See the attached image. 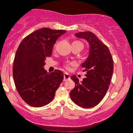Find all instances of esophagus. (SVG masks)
<instances>
[{
    "label": "esophagus",
    "mask_w": 133,
    "mask_h": 133,
    "mask_svg": "<svg viewBox=\"0 0 133 133\" xmlns=\"http://www.w3.org/2000/svg\"><path fill=\"white\" fill-rule=\"evenodd\" d=\"M70 76L68 73H64V81H67V80L70 79Z\"/></svg>",
    "instance_id": "esophagus-1"
}]
</instances>
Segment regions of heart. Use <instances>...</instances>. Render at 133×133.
Wrapping results in <instances>:
<instances>
[{
	"mask_svg": "<svg viewBox=\"0 0 133 133\" xmlns=\"http://www.w3.org/2000/svg\"><path fill=\"white\" fill-rule=\"evenodd\" d=\"M73 43H79V44H81L82 45H83V44L81 43V42H79V41H75V42H73ZM64 66H65V68H66V70H70V63H65V65H64Z\"/></svg>",
	"mask_w": 133,
	"mask_h": 133,
	"instance_id": "b5f03b06",
	"label": "heart"
}]
</instances>
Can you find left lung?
Listing matches in <instances>:
<instances>
[{"label": "left lung", "instance_id": "left-lung-1", "mask_svg": "<svg viewBox=\"0 0 133 133\" xmlns=\"http://www.w3.org/2000/svg\"><path fill=\"white\" fill-rule=\"evenodd\" d=\"M75 36L86 39L90 50L82 64L86 78L79 82L75 75L71 77L75 87L70 92V97L78 106L88 109L99 104L105 96L114 72V60L108 47L92 32H80Z\"/></svg>", "mask_w": 133, "mask_h": 133}]
</instances>
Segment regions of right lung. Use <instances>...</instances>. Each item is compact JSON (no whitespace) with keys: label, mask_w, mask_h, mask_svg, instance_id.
<instances>
[{"label":"right lung","mask_w":133,"mask_h":133,"mask_svg":"<svg viewBox=\"0 0 133 133\" xmlns=\"http://www.w3.org/2000/svg\"><path fill=\"white\" fill-rule=\"evenodd\" d=\"M65 32L47 28L39 29L24 37L18 47L13 77L19 95L29 105L41 107L50 103L63 80L62 71L47 73L44 66L57 39Z\"/></svg>","instance_id":"1"}]
</instances>
